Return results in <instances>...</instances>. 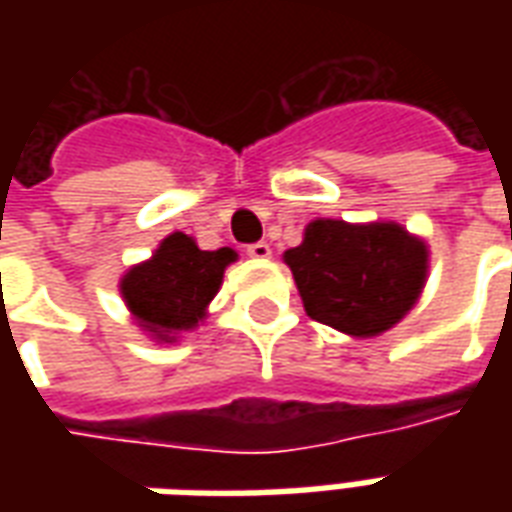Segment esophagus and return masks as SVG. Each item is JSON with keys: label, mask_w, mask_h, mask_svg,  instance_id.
<instances>
[{"label": "esophagus", "mask_w": 512, "mask_h": 512, "mask_svg": "<svg viewBox=\"0 0 512 512\" xmlns=\"http://www.w3.org/2000/svg\"><path fill=\"white\" fill-rule=\"evenodd\" d=\"M246 255L255 257V260H268L271 257V246L266 241H257V244L246 246Z\"/></svg>", "instance_id": "34e87169"}]
</instances>
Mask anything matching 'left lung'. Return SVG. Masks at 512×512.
Listing matches in <instances>:
<instances>
[{
	"instance_id": "obj_1",
	"label": "left lung",
	"mask_w": 512,
	"mask_h": 512,
	"mask_svg": "<svg viewBox=\"0 0 512 512\" xmlns=\"http://www.w3.org/2000/svg\"><path fill=\"white\" fill-rule=\"evenodd\" d=\"M304 310L351 337L392 329L428 277V246L395 222L348 224L315 219L285 252Z\"/></svg>"
}]
</instances>
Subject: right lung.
Instances as JSON below:
<instances>
[{
  "mask_svg": "<svg viewBox=\"0 0 512 512\" xmlns=\"http://www.w3.org/2000/svg\"><path fill=\"white\" fill-rule=\"evenodd\" d=\"M230 246L205 252L191 235H167L150 260L128 268L120 279L123 301L136 323L161 343L194 329L205 318V307L219 293L224 268L235 263Z\"/></svg>",
  "mask_w": 512,
  "mask_h": 512,
  "instance_id": "add662e5",
  "label": "right lung"
}]
</instances>
